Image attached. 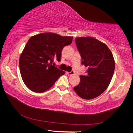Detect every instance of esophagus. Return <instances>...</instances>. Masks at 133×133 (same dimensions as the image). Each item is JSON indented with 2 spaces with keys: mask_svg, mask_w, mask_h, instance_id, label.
<instances>
[{
  "mask_svg": "<svg viewBox=\"0 0 133 133\" xmlns=\"http://www.w3.org/2000/svg\"><path fill=\"white\" fill-rule=\"evenodd\" d=\"M66 73L68 75H71L74 74V72L73 71H71L70 72H66Z\"/></svg>",
  "mask_w": 133,
  "mask_h": 133,
  "instance_id": "obj_1",
  "label": "esophagus"
}]
</instances>
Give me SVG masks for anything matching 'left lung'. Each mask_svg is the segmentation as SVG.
<instances>
[{
    "label": "left lung",
    "instance_id": "8db88e82",
    "mask_svg": "<svg viewBox=\"0 0 133 133\" xmlns=\"http://www.w3.org/2000/svg\"><path fill=\"white\" fill-rule=\"evenodd\" d=\"M75 43L82 64L88 69L86 75L80 76V82L74 90L83 99H94L101 95L111 82L115 69L113 56L105 44L92 37L76 38Z\"/></svg>",
    "mask_w": 133,
    "mask_h": 133
}]
</instances>
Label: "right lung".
I'll use <instances>...</instances> for the list:
<instances>
[{"label": "right lung", "mask_w": 133, "mask_h": 133, "mask_svg": "<svg viewBox=\"0 0 133 133\" xmlns=\"http://www.w3.org/2000/svg\"><path fill=\"white\" fill-rule=\"evenodd\" d=\"M73 38L44 33L29 39L20 57L19 68L23 82L30 90L45 91L65 74L52 63L54 59L60 62L63 48L70 44Z\"/></svg>", "instance_id": "add662e5"}]
</instances>
